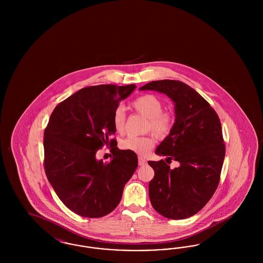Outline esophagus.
<instances>
[{"mask_svg":"<svg viewBox=\"0 0 263 263\" xmlns=\"http://www.w3.org/2000/svg\"><path fill=\"white\" fill-rule=\"evenodd\" d=\"M138 163H139V165H145V164L147 163V161H146L144 158L139 157V158H138Z\"/></svg>","mask_w":263,"mask_h":263,"instance_id":"esophagus-1","label":"esophagus"}]
</instances>
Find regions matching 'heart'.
<instances>
[{"label": "heart", "mask_w": 263, "mask_h": 263, "mask_svg": "<svg viewBox=\"0 0 263 263\" xmlns=\"http://www.w3.org/2000/svg\"><path fill=\"white\" fill-rule=\"evenodd\" d=\"M133 108L137 112L148 118L147 129L152 130L157 136H166L174 124V117L171 113L163 112V102L153 95H144L132 102ZM126 114L124 108L119 105L113 113V127L117 133H121L125 126ZM156 139L152 135L127 137L121 142L123 150L132 151L139 155H146L154 147Z\"/></svg>", "instance_id": "heart-1"}]
</instances>
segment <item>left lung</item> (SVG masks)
Instances as JSON below:
<instances>
[{"instance_id":"obj_1","label":"left lung","mask_w":263,"mask_h":263,"mask_svg":"<svg viewBox=\"0 0 263 263\" xmlns=\"http://www.w3.org/2000/svg\"><path fill=\"white\" fill-rule=\"evenodd\" d=\"M139 89L164 93L175 105V123L155 153L179 166L172 170L163 160L148 162L155 171L149 183L151 204L168 219L191 217L211 199L219 184L226 153L220 119L212 106L182 82L153 81Z\"/></svg>"}]
</instances>
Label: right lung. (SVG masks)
<instances>
[{"instance_id": "obj_1", "label": "right lung", "mask_w": 263, "mask_h": 263, "mask_svg": "<svg viewBox=\"0 0 263 263\" xmlns=\"http://www.w3.org/2000/svg\"><path fill=\"white\" fill-rule=\"evenodd\" d=\"M135 85L82 88L60 102L44 131V168L58 197L73 212L103 217L117 207L138 166L137 155L111 147L112 159H97L103 145H114L112 117Z\"/></svg>"}]
</instances>
